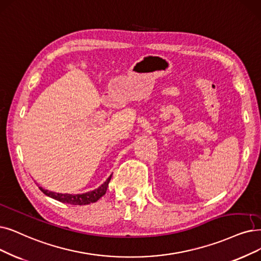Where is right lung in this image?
<instances>
[{
	"label": "right lung",
	"mask_w": 261,
	"mask_h": 261,
	"mask_svg": "<svg viewBox=\"0 0 261 261\" xmlns=\"http://www.w3.org/2000/svg\"><path fill=\"white\" fill-rule=\"evenodd\" d=\"M112 175V174H111ZM111 175L106 180V182L101 184L98 189L91 191L85 194H60V193H55V192H49L48 190L43 189V187L39 186V190L43 192L45 195L54 198V199L63 202V203H69V204H74V205H85V204H89V203H93L96 202L100 197H102L103 195L106 194L108 184L111 180Z\"/></svg>",
	"instance_id": "add662e5"
}]
</instances>
